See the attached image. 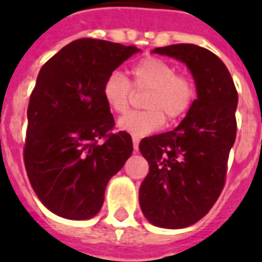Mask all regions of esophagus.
<instances>
[{"label":"esophagus","instance_id":"obj_1","mask_svg":"<svg viewBox=\"0 0 262 262\" xmlns=\"http://www.w3.org/2000/svg\"><path fill=\"white\" fill-rule=\"evenodd\" d=\"M133 148H135V151L139 150V139L137 137H133Z\"/></svg>","mask_w":262,"mask_h":262}]
</instances>
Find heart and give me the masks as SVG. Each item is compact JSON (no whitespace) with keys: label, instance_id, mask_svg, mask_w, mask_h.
<instances>
[{"label":"heart","instance_id":"1","mask_svg":"<svg viewBox=\"0 0 262 262\" xmlns=\"http://www.w3.org/2000/svg\"><path fill=\"white\" fill-rule=\"evenodd\" d=\"M134 90L143 91L142 112L126 115L119 120L122 130L133 137H144L157 132L168 122H176L188 114L196 99V84L187 74L177 73L174 66L159 57H146L130 69V81L114 71L102 84V98L114 114L129 111Z\"/></svg>","mask_w":262,"mask_h":262}]
</instances>
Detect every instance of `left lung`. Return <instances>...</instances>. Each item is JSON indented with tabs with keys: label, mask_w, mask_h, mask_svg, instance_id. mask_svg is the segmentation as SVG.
<instances>
[{
	"label": "left lung",
	"mask_w": 262,
	"mask_h": 262,
	"mask_svg": "<svg viewBox=\"0 0 262 262\" xmlns=\"http://www.w3.org/2000/svg\"><path fill=\"white\" fill-rule=\"evenodd\" d=\"M154 53L189 67L198 98L174 130L144 137L139 144L148 163L139 202L153 225L181 229L202 219L223 191L236 140L238 95L227 67L208 49L180 43Z\"/></svg>",
	"instance_id": "1"
}]
</instances>
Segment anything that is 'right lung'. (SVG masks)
<instances>
[{"instance_id": "right-lung-1", "label": "right lung", "mask_w": 262, "mask_h": 262, "mask_svg": "<svg viewBox=\"0 0 262 262\" xmlns=\"http://www.w3.org/2000/svg\"><path fill=\"white\" fill-rule=\"evenodd\" d=\"M136 46L84 37L49 59L29 98L24 161L33 191L66 219L99 212L109 180L133 151L102 98V84Z\"/></svg>"}]
</instances>
